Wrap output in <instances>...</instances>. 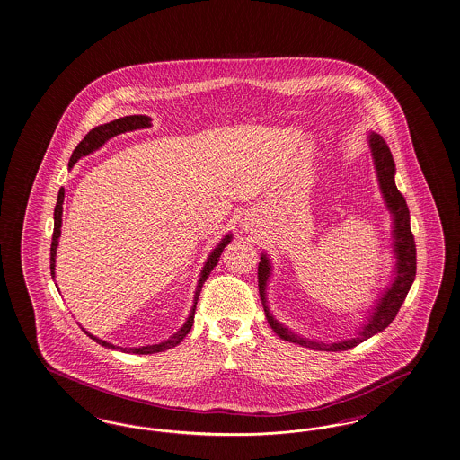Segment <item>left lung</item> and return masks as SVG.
<instances>
[{
    "label": "left lung",
    "instance_id": "8db88e82",
    "mask_svg": "<svg viewBox=\"0 0 460 460\" xmlns=\"http://www.w3.org/2000/svg\"><path fill=\"white\" fill-rule=\"evenodd\" d=\"M367 138H369V147H371V154H373V159H375L380 190L384 193V199H385L390 214L394 216V234L392 236H394V253L397 258V263H395L394 282L382 295L373 313H369L367 323L359 331V333L356 337H350L348 341L323 344V342H316V341L299 337L295 332L286 329L269 312L265 288H267V280L270 277L272 267H270V261H269L267 255L260 257V263H258V291H260V297H261V303H263V308H265L267 322L280 339H284L288 342H295V344H299L303 348H310V349L314 350H332V352L352 349L358 344H361L363 341L369 339L371 335L384 331L392 323V320L397 316V313L404 303L405 296H407L412 282H414V277H416V244H414V236L411 233L409 208H407V203H405L402 193L397 190L395 181H394L395 164H394L390 148L378 133H369Z\"/></svg>",
    "mask_w": 460,
    "mask_h": 460
}]
</instances>
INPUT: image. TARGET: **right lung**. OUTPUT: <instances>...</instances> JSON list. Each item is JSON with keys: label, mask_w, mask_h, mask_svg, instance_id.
Segmentation results:
<instances>
[{"label": "right lung", "mask_w": 460, "mask_h": 460, "mask_svg": "<svg viewBox=\"0 0 460 460\" xmlns=\"http://www.w3.org/2000/svg\"><path fill=\"white\" fill-rule=\"evenodd\" d=\"M150 127V118L144 116V114H133V116H125V118H119V119H114L111 123L106 125H101V127H95L91 129L84 140L75 147L74 154L70 157V163L68 165L74 167L75 163L84 157V155H89L93 154V150H97L99 147H102L110 138L119 135V133H125V131H133V129L138 128H148ZM63 200H65V190L61 188L59 193H58V202L55 207V231H53V241H51V276L55 277V263H56V248H58V239L61 234V216H63ZM231 234L224 236L221 243L217 244V248L208 255L205 265H203L202 274L199 279V286H197V291H195V299H193V308L191 313L188 316V320L184 322L183 327L180 331L176 332L174 335H171L164 342H159V344H154V346H142V348H119V346H112L111 342H106L102 339H97L93 337V333L85 331V333L93 339L97 344L108 348V349H119L123 352H131V354H154V352H163L165 349H171V348H176L184 337L186 333L191 331V325H193V318H195V310H197V301H199V296L202 291L203 282L207 280V277L210 276V272L214 270V267L219 263V258H221L222 250L229 244L231 241Z\"/></svg>", "instance_id": "right-lung-1"}]
</instances>
